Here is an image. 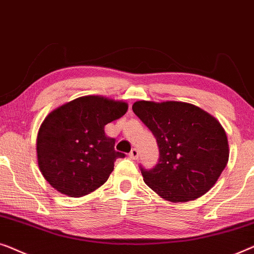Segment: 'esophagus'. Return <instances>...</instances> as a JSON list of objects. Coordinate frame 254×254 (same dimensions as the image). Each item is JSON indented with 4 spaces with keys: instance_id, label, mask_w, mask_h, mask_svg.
<instances>
[{
    "instance_id": "1",
    "label": "esophagus",
    "mask_w": 254,
    "mask_h": 254,
    "mask_svg": "<svg viewBox=\"0 0 254 254\" xmlns=\"http://www.w3.org/2000/svg\"><path fill=\"white\" fill-rule=\"evenodd\" d=\"M128 156H130V158H131L132 160H137V159L139 158V152H138V149H137V148H132L131 152L128 153Z\"/></svg>"
}]
</instances>
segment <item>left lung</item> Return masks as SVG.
<instances>
[{"instance_id": "obj_1", "label": "left lung", "mask_w": 254, "mask_h": 254, "mask_svg": "<svg viewBox=\"0 0 254 254\" xmlns=\"http://www.w3.org/2000/svg\"><path fill=\"white\" fill-rule=\"evenodd\" d=\"M132 110L156 138L159 163L141 168L144 182L164 200L187 202L201 197L219 180L229 145L223 127L199 107L181 101H135Z\"/></svg>"}]
</instances>
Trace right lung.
I'll return each mask as SVG.
<instances>
[{
	"label": "right lung",
	"instance_id": "add662e5",
	"mask_svg": "<svg viewBox=\"0 0 254 254\" xmlns=\"http://www.w3.org/2000/svg\"><path fill=\"white\" fill-rule=\"evenodd\" d=\"M127 103L85 95L57 107L44 120L37 137L38 164L45 180L67 197L80 198L108 180L116 159L115 139L105 126L127 112Z\"/></svg>",
	"mask_w": 254,
	"mask_h": 254
}]
</instances>
